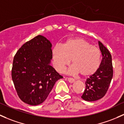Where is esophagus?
<instances>
[{"mask_svg": "<svg viewBox=\"0 0 124 124\" xmlns=\"http://www.w3.org/2000/svg\"><path fill=\"white\" fill-rule=\"evenodd\" d=\"M68 78V81L71 83H74V82L75 81V79L73 78Z\"/></svg>", "mask_w": 124, "mask_h": 124, "instance_id": "1", "label": "esophagus"}]
</instances>
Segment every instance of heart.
Returning <instances> with one entry per match:
<instances>
[{"mask_svg": "<svg viewBox=\"0 0 124 124\" xmlns=\"http://www.w3.org/2000/svg\"><path fill=\"white\" fill-rule=\"evenodd\" d=\"M53 64L62 72L72 60L71 74H81L84 77L93 75L101 64V53L98 48L83 39H69L62 46L56 45L52 49Z\"/></svg>", "mask_w": 124, "mask_h": 124, "instance_id": "b5f03b06", "label": "heart"}]
</instances>
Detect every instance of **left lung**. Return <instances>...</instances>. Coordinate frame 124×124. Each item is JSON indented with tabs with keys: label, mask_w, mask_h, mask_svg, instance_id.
Segmentation results:
<instances>
[{
	"label": "left lung",
	"mask_w": 124,
	"mask_h": 124,
	"mask_svg": "<svg viewBox=\"0 0 124 124\" xmlns=\"http://www.w3.org/2000/svg\"><path fill=\"white\" fill-rule=\"evenodd\" d=\"M99 45L102 59L97 72L86 80L85 89L81 96V98L85 101H96L104 97L108 90L113 77L111 54L100 41H99Z\"/></svg>",
	"instance_id": "obj_1"
}]
</instances>
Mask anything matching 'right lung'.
<instances>
[{"label": "right lung", "instance_id": "right-lung-1", "mask_svg": "<svg viewBox=\"0 0 124 124\" xmlns=\"http://www.w3.org/2000/svg\"><path fill=\"white\" fill-rule=\"evenodd\" d=\"M52 44L39 35L19 48L12 68V78L18 96L30 105H38L46 99L56 81L62 78L50 65Z\"/></svg>", "mask_w": 124, "mask_h": 124}]
</instances>
